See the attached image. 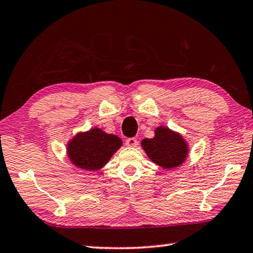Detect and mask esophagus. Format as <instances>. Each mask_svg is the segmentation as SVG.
Segmentation results:
<instances>
[{
  "instance_id": "34e87169",
  "label": "esophagus",
  "mask_w": 253,
  "mask_h": 253,
  "mask_svg": "<svg viewBox=\"0 0 253 253\" xmlns=\"http://www.w3.org/2000/svg\"><path fill=\"white\" fill-rule=\"evenodd\" d=\"M137 143H138V141L136 138H128V139H126L125 145L127 147H136Z\"/></svg>"
}]
</instances>
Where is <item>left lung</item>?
<instances>
[{
    "instance_id": "1",
    "label": "left lung",
    "mask_w": 253,
    "mask_h": 253,
    "mask_svg": "<svg viewBox=\"0 0 253 253\" xmlns=\"http://www.w3.org/2000/svg\"><path fill=\"white\" fill-rule=\"evenodd\" d=\"M141 147L150 160L163 169H173L181 166L189 153L187 143L180 133L163 126L157 128L155 137L151 139H143Z\"/></svg>"
}]
</instances>
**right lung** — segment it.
Returning <instances> with one entry per match:
<instances>
[{
    "label": "right lung",
    "mask_w": 253,
    "mask_h": 253,
    "mask_svg": "<svg viewBox=\"0 0 253 253\" xmlns=\"http://www.w3.org/2000/svg\"><path fill=\"white\" fill-rule=\"evenodd\" d=\"M122 139L113 133L93 128L80 132L69 141L68 157L74 166L86 171H97L110 161L122 146Z\"/></svg>",
    "instance_id": "obj_1"
}]
</instances>
